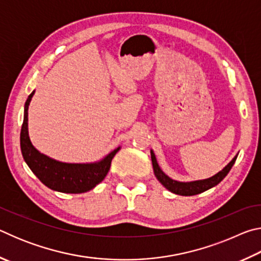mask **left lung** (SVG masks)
Instances as JSON below:
<instances>
[{
	"instance_id": "8db88e82",
	"label": "left lung",
	"mask_w": 261,
	"mask_h": 261,
	"mask_svg": "<svg viewBox=\"0 0 261 261\" xmlns=\"http://www.w3.org/2000/svg\"><path fill=\"white\" fill-rule=\"evenodd\" d=\"M237 155L238 154H236V155L232 158V160L229 162L222 170H220L218 174H215L210 178L191 180V182H179V180L170 178L169 176L163 173L156 161L155 154H154V152L151 149V159H152L153 170H154V175H155V177L158 178L159 182H160L163 187L168 190V191L173 192L175 194H179V196H194V194H199L201 192L206 191V190L214 188L215 185H218L221 180L228 175V173L231 169V167L233 166V163L236 161Z\"/></svg>"
}]
</instances>
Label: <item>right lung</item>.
<instances>
[{"mask_svg":"<svg viewBox=\"0 0 261 261\" xmlns=\"http://www.w3.org/2000/svg\"><path fill=\"white\" fill-rule=\"evenodd\" d=\"M33 91L24 106V121L20 131V149L24 161L41 182L57 192L84 193L95 188L107 176L113 158L121 146L108 153L101 160L86 163H70L55 160L39 152L29 136V106Z\"/></svg>","mask_w":261,"mask_h":261,"instance_id":"obj_1","label":"right lung"}]
</instances>
